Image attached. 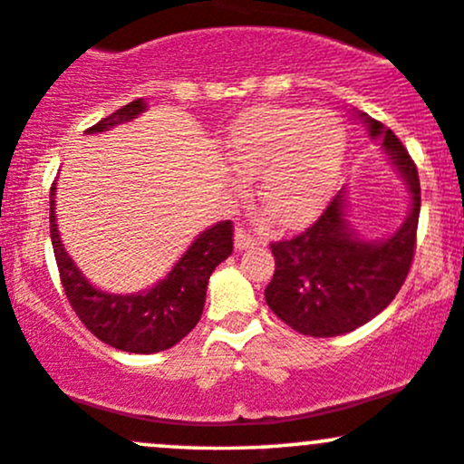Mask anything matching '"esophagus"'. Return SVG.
<instances>
[{
  "label": "esophagus",
  "instance_id": "obj_1",
  "mask_svg": "<svg viewBox=\"0 0 464 464\" xmlns=\"http://www.w3.org/2000/svg\"><path fill=\"white\" fill-rule=\"evenodd\" d=\"M254 246H256V238H254L250 232L243 230V227H238V230L234 232V247H237L238 252L250 250V247H254Z\"/></svg>",
  "mask_w": 464,
  "mask_h": 464
}]
</instances>
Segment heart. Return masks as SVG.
Returning a JSON list of instances; mask_svg holds the SVG:
<instances>
[{
	"mask_svg": "<svg viewBox=\"0 0 464 464\" xmlns=\"http://www.w3.org/2000/svg\"><path fill=\"white\" fill-rule=\"evenodd\" d=\"M347 134L327 111L258 106L230 126L226 154L243 177H256L261 206L281 226H301L330 201L345 163ZM243 192V179H232Z\"/></svg>",
	"mask_w": 464,
	"mask_h": 464,
	"instance_id": "1",
	"label": "heart"
}]
</instances>
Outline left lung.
I'll use <instances>...</instances> for the list:
<instances>
[{
  "label": "left lung",
  "mask_w": 464,
  "mask_h": 464,
  "mask_svg": "<svg viewBox=\"0 0 464 464\" xmlns=\"http://www.w3.org/2000/svg\"><path fill=\"white\" fill-rule=\"evenodd\" d=\"M372 139H381L392 166L410 190L411 208L392 237L365 241L350 227L345 190L305 232L272 243L276 270L266 287L270 310L305 336H341L365 325L393 301L416 252L420 181L401 139L376 119L358 112Z\"/></svg>",
  "instance_id": "1"
}]
</instances>
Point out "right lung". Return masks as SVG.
Listing matches in <instances>:
<instances>
[{"instance_id":"add662e5","label":"right lung","mask_w":464,"mask_h":464,"mask_svg":"<svg viewBox=\"0 0 464 464\" xmlns=\"http://www.w3.org/2000/svg\"><path fill=\"white\" fill-rule=\"evenodd\" d=\"M146 102L134 99L111 117L88 128V134L106 132L111 128L137 119L146 112ZM54 183L51 188V241L57 258L59 278L68 303L79 321L99 341L114 350L130 353H154L170 350L194 330L203 314L208 281L218 263L232 254V221H218L194 238L177 266L166 278L146 292L108 294L94 287L63 250L54 214Z\"/></svg>"}]
</instances>
